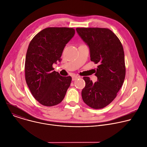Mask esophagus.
<instances>
[{
    "label": "esophagus",
    "mask_w": 147,
    "mask_h": 147,
    "mask_svg": "<svg viewBox=\"0 0 147 147\" xmlns=\"http://www.w3.org/2000/svg\"><path fill=\"white\" fill-rule=\"evenodd\" d=\"M80 77H79V76H73V77H72V80L73 81H75V80H76L77 78H80Z\"/></svg>",
    "instance_id": "1"
}]
</instances>
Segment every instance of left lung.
Masks as SVG:
<instances>
[{"label": "left lung", "mask_w": 147, "mask_h": 147, "mask_svg": "<svg viewBox=\"0 0 147 147\" xmlns=\"http://www.w3.org/2000/svg\"><path fill=\"white\" fill-rule=\"evenodd\" d=\"M76 31L90 49L91 60L98 64L92 82L83 77L86 87L81 92L83 101L93 109H102L111 103L121 88L125 75L124 53L121 42L109 29L77 28Z\"/></svg>", "instance_id": "1"}]
</instances>
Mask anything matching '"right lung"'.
I'll list each match as a JSON object with an SVG mask.
<instances>
[{
  "label": "right lung",
  "instance_id": "obj_1",
  "mask_svg": "<svg viewBox=\"0 0 147 147\" xmlns=\"http://www.w3.org/2000/svg\"><path fill=\"white\" fill-rule=\"evenodd\" d=\"M73 28L49 27L38 32L29 44L25 62L27 86L42 105L52 107L64 99L71 77L53 71V63L60 60L65 46L74 36Z\"/></svg>",
  "mask_w": 147,
  "mask_h": 147
}]
</instances>
